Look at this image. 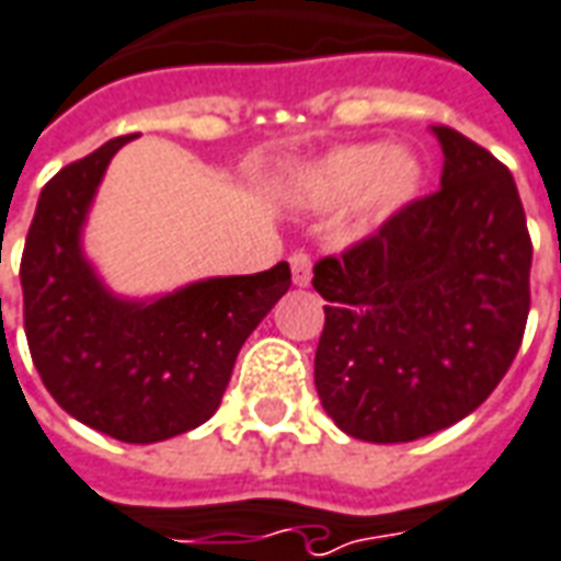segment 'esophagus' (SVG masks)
<instances>
[{
  "instance_id": "obj_1",
  "label": "esophagus",
  "mask_w": 561,
  "mask_h": 561,
  "mask_svg": "<svg viewBox=\"0 0 561 561\" xmlns=\"http://www.w3.org/2000/svg\"><path fill=\"white\" fill-rule=\"evenodd\" d=\"M289 268H293V284L296 287H308L311 284V256L308 253H293L289 256Z\"/></svg>"
}]
</instances>
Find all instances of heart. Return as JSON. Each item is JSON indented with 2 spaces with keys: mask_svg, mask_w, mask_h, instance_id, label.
Here are the masks:
<instances>
[{
  "mask_svg": "<svg viewBox=\"0 0 561 561\" xmlns=\"http://www.w3.org/2000/svg\"><path fill=\"white\" fill-rule=\"evenodd\" d=\"M424 161L403 142H345L311 161L296 180V195L314 210L345 207L342 229L351 241L388 229L424 192Z\"/></svg>",
  "mask_w": 561,
  "mask_h": 561,
  "instance_id": "b5f03b06",
  "label": "heart"
}]
</instances>
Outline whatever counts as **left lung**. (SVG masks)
Returning a JSON list of instances; mask_svg holds the SVG:
<instances>
[{"mask_svg":"<svg viewBox=\"0 0 561 561\" xmlns=\"http://www.w3.org/2000/svg\"><path fill=\"white\" fill-rule=\"evenodd\" d=\"M439 192L314 265L320 403L363 443H412L470 415L504 378L528 320L531 238L513 173L451 127Z\"/></svg>","mask_w":561,"mask_h":561,"instance_id":"8db88e82","label":"left lung"}]
</instances>
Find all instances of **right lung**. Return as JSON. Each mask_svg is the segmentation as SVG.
I'll use <instances>...</instances> for the list:
<instances>
[{
	"label": "right lung",
	"mask_w": 561,
	"mask_h": 561,
	"mask_svg": "<svg viewBox=\"0 0 561 561\" xmlns=\"http://www.w3.org/2000/svg\"><path fill=\"white\" fill-rule=\"evenodd\" d=\"M115 137L42 188L21 259L23 330L60 409L122 443H161L219 409L247 335L289 289V265L118 296L84 253V226Z\"/></svg>",
	"instance_id": "1"
}]
</instances>
